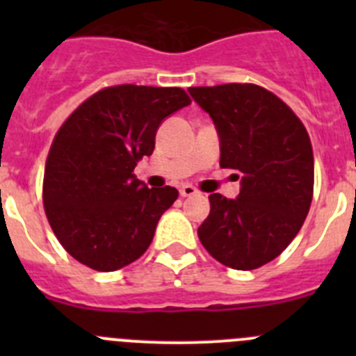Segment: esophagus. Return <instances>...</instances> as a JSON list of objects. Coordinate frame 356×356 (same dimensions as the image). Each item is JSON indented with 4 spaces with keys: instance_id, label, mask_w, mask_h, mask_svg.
<instances>
[{
    "instance_id": "1",
    "label": "esophagus",
    "mask_w": 356,
    "mask_h": 356,
    "mask_svg": "<svg viewBox=\"0 0 356 356\" xmlns=\"http://www.w3.org/2000/svg\"><path fill=\"white\" fill-rule=\"evenodd\" d=\"M196 193H197V191L193 187V185H181V188H180V196L181 197L194 196V194H196Z\"/></svg>"
}]
</instances>
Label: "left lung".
<instances>
[{
  "instance_id": "1",
  "label": "left lung",
  "mask_w": 356,
  "mask_h": 356,
  "mask_svg": "<svg viewBox=\"0 0 356 356\" xmlns=\"http://www.w3.org/2000/svg\"><path fill=\"white\" fill-rule=\"evenodd\" d=\"M188 92L213 119L219 165L242 175L237 200L210 194V213L197 237L217 262L238 271L259 269L282 254L310 210L308 131L287 103L260 85L191 87Z\"/></svg>"
}]
</instances>
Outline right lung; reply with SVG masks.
<instances>
[{
	"instance_id": "right-lung-1",
	"label": "right lung",
	"mask_w": 356,
	"mask_h": 356,
	"mask_svg": "<svg viewBox=\"0 0 356 356\" xmlns=\"http://www.w3.org/2000/svg\"><path fill=\"white\" fill-rule=\"evenodd\" d=\"M191 105L180 87L114 85L87 97L49 147L42 201L53 234L72 259L115 271L143 257L175 187L147 188L134 169L155 149L160 122Z\"/></svg>"
}]
</instances>
